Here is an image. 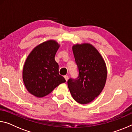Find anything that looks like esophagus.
Segmentation results:
<instances>
[{"label":"esophagus","mask_w":132,"mask_h":132,"mask_svg":"<svg viewBox=\"0 0 132 132\" xmlns=\"http://www.w3.org/2000/svg\"><path fill=\"white\" fill-rule=\"evenodd\" d=\"M64 79H65V80H66V81H68V79H69V76H64Z\"/></svg>","instance_id":"esophagus-1"}]
</instances>
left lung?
<instances>
[{"mask_svg": "<svg viewBox=\"0 0 132 132\" xmlns=\"http://www.w3.org/2000/svg\"><path fill=\"white\" fill-rule=\"evenodd\" d=\"M72 50L79 76L68 80V87L76 101L88 104L103 90L107 77L106 64L101 54L90 44L75 45Z\"/></svg>", "mask_w": 132, "mask_h": 132, "instance_id": "obj_1", "label": "left lung"}]
</instances>
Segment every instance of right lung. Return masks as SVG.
I'll return each mask as SVG.
<instances>
[{"mask_svg": "<svg viewBox=\"0 0 132 132\" xmlns=\"http://www.w3.org/2000/svg\"><path fill=\"white\" fill-rule=\"evenodd\" d=\"M59 48L56 41L49 40L37 46L27 58L23 81L28 92L35 97H44L66 81L59 75V65L55 60Z\"/></svg>", "mask_w": 132, "mask_h": 132, "instance_id": "1", "label": "right lung"}]
</instances>
